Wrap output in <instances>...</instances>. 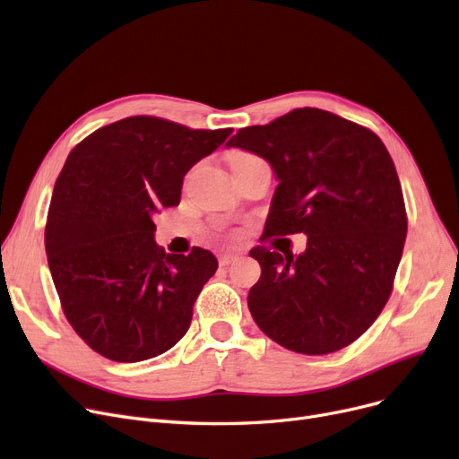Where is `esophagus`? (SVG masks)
I'll return each mask as SVG.
<instances>
[{"mask_svg":"<svg viewBox=\"0 0 459 459\" xmlns=\"http://www.w3.org/2000/svg\"><path fill=\"white\" fill-rule=\"evenodd\" d=\"M237 259V254H231V252H226L222 254L221 257H218V264H221V267H226L230 264H233V261Z\"/></svg>","mask_w":459,"mask_h":459,"instance_id":"1","label":"esophagus"}]
</instances>
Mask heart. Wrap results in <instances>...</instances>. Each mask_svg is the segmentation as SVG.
Wrapping results in <instances>:
<instances>
[{
	"instance_id": "b5f03b06",
	"label": "heart",
	"mask_w": 459,
	"mask_h": 459,
	"mask_svg": "<svg viewBox=\"0 0 459 459\" xmlns=\"http://www.w3.org/2000/svg\"><path fill=\"white\" fill-rule=\"evenodd\" d=\"M245 157H250V155H235V157H233V162L238 160V159H245Z\"/></svg>"
}]
</instances>
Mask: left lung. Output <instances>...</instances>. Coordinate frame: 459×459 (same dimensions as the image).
Here are the masks:
<instances>
[{
    "mask_svg": "<svg viewBox=\"0 0 459 459\" xmlns=\"http://www.w3.org/2000/svg\"><path fill=\"white\" fill-rule=\"evenodd\" d=\"M226 147L265 159L278 186L264 238L304 233L295 255L250 250L261 276L248 308L271 340L302 355H326L368 331L390 297L407 216L385 143L357 123L299 108L241 128Z\"/></svg>",
    "mask_w": 459,
    "mask_h": 459,
    "instance_id": "1",
    "label": "left lung"
}]
</instances>
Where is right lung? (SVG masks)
Returning a JSON list of instances; mask_svg holds the SVG:
<instances>
[{"instance_id":"obj_1","label":"right lung","mask_w":459,"mask_h":459,"mask_svg":"<svg viewBox=\"0 0 459 459\" xmlns=\"http://www.w3.org/2000/svg\"><path fill=\"white\" fill-rule=\"evenodd\" d=\"M231 133L134 116L71 151L54 186L45 247L63 312L99 355L140 362L186 334L218 261L198 247L166 254L152 218L179 205L186 171Z\"/></svg>"}]
</instances>
